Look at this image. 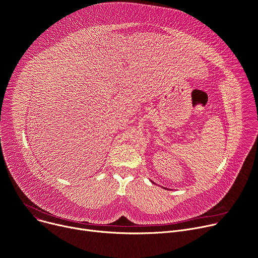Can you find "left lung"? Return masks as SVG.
<instances>
[{"label":"left lung","mask_w":258,"mask_h":258,"mask_svg":"<svg viewBox=\"0 0 258 258\" xmlns=\"http://www.w3.org/2000/svg\"><path fill=\"white\" fill-rule=\"evenodd\" d=\"M152 182H153V181H152ZM153 183H154V182H153Z\"/></svg>","instance_id":"8db88e82"}]
</instances>
